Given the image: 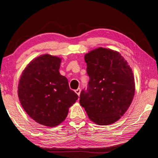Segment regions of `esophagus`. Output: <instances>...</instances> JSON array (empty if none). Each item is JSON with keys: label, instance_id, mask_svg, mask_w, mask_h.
I'll list each match as a JSON object with an SVG mask.
<instances>
[{"label": "esophagus", "instance_id": "esophagus-1", "mask_svg": "<svg viewBox=\"0 0 158 158\" xmlns=\"http://www.w3.org/2000/svg\"><path fill=\"white\" fill-rule=\"evenodd\" d=\"M75 93H77V95H78V96H79L80 95V93H81V89H77V90H75Z\"/></svg>", "mask_w": 158, "mask_h": 158}]
</instances>
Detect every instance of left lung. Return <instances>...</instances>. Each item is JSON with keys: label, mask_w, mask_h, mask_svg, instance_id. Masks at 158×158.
Masks as SVG:
<instances>
[{"label": "left lung", "mask_w": 158, "mask_h": 158, "mask_svg": "<svg viewBox=\"0 0 158 158\" xmlns=\"http://www.w3.org/2000/svg\"><path fill=\"white\" fill-rule=\"evenodd\" d=\"M89 76L87 91L79 102L90 121L108 125L118 121L132 103L135 92L132 70L116 51L99 47L84 56Z\"/></svg>", "instance_id": "8db88e82"}]
</instances>
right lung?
<instances>
[{
    "label": "right lung",
    "instance_id": "1",
    "mask_svg": "<svg viewBox=\"0 0 158 158\" xmlns=\"http://www.w3.org/2000/svg\"><path fill=\"white\" fill-rule=\"evenodd\" d=\"M61 60L49 54L34 58L23 69L18 85L23 109L37 123L51 127L65 121L78 99L59 73Z\"/></svg>",
    "mask_w": 158,
    "mask_h": 158
}]
</instances>
